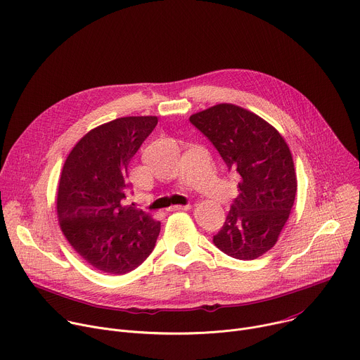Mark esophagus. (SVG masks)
Listing matches in <instances>:
<instances>
[{
  "label": "esophagus",
  "mask_w": 360,
  "mask_h": 360,
  "mask_svg": "<svg viewBox=\"0 0 360 360\" xmlns=\"http://www.w3.org/2000/svg\"><path fill=\"white\" fill-rule=\"evenodd\" d=\"M191 209V206L190 205H186V206H172L169 210L170 212H179V210H190Z\"/></svg>",
  "instance_id": "34e87169"
}]
</instances>
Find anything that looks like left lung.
Instances as JSON below:
<instances>
[{
	"mask_svg": "<svg viewBox=\"0 0 360 360\" xmlns=\"http://www.w3.org/2000/svg\"><path fill=\"white\" fill-rule=\"evenodd\" d=\"M190 122L238 174V195L213 237L226 255L253 260L278 240L295 203L297 179L285 139L257 114L234 104H216Z\"/></svg>",
	"mask_w": 360,
	"mask_h": 360,
	"instance_id": "obj_1",
	"label": "left lung"
}]
</instances>
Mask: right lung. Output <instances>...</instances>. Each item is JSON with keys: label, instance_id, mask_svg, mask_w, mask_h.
<instances>
[{"label": "right lung", "instance_id": "add662e5", "mask_svg": "<svg viewBox=\"0 0 360 360\" xmlns=\"http://www.w3.org/2000/svg\"><path fill=\"white\" fill-rule=\"evenodd\" d=\"M155 115L97 126L72 147L57 190V217L71 248L94 269L124 274L153 252L160 221L124 206L127 169L157 126Z\"/></svg>", "mask_w": 360, "mask_h": 360}]
</instances>
